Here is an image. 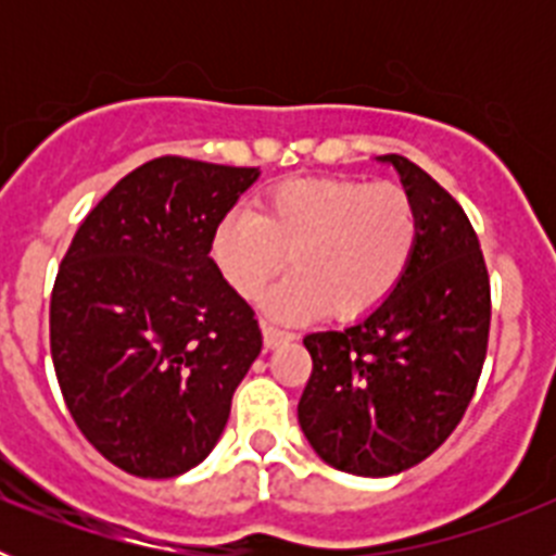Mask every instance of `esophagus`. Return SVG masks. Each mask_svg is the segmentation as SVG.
<instances>
[{
	"label": "esophagus",
	"instance_id": "34e87169",
	"mask_svg": "<svg viewBox=\"0 0 556 556\" xmlns=\"http://www.w3.org/2000/svg\"><path fill=\"white\" fill-rule=\"evenodd\" d=\"M262 333H264V348H267V351H275V348L283 345V342H289V339H292V333L269 326V323H262Z\"/></svg>",
	"mask_w": 556,
	"mask_h": 556
}]
</instances>
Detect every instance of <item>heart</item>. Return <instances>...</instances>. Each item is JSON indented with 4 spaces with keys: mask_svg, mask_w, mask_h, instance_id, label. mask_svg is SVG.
Segmentation results:
<instances>
[{
    "mask_svg": "<svg viewBox=\"0 0 556 556\" xmlns=\"http://www.w3.org/2000/svg\"><path fill=\"white\" fill-rule=\"evenodd\" d=\"M420 236L401 186L345 178H294L269 186L258 211H228L211 233V262L236 292L255 301L283 264L294 269L267 294L278 320L328 312L356 320L395 292Z\"/></svg>",
    "mask_w": 556,
    "mask_h": 556,
    "instance_id": "heart-1",
    "label": "heart"
}]
</instances>
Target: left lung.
<instances>
[{
	"label": "left lung",
	"instance_id": "left-lung-1",
	"mask_svg": "<svg viewBox=\"0 0 556 556\" xmlns=\"http://www.w3.org/2000/svg\"><path fill=\"white\" fill-rule=\"evenodd\" d=\"M401 175L420 219L404 281L342 331L303 339L312 378L298 420L323 462L353 476H395L448 440L488 356L490 278L462 205L404 155Z\"/></svg>",
	"mask_w": 556,
	"mask_h": 556
}]
</instances>
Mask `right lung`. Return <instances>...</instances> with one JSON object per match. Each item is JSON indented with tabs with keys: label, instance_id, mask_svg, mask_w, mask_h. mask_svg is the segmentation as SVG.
Here are the masks:
<instances>
[{
	"label": "right lung",
	"instance_id": "obj_1",
	"mask_svg": "<svg viewBox=\"0 0 556 556\" xmlns=\"http://www.w3.org/2000/svg\"><path fill=\"white\" fill-rule=\"evenodd\" d=\"M258 175L147 161L63 255L49 303L58 384L77 429L125 473L172 479L200 465L262 353L253 308L208 255L214 228Z\"/></svg>",
	"mask_w": 556,
	"mask_h": 556
}]
</instances>
